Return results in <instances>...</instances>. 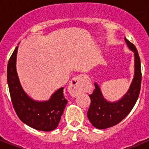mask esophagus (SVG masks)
<instances>
[{"mask_svg": "<svg viewBox=\"0 0 149 149\" xmlns=\"http://www.w3.org/2000/svg\"><path fill=\"white\" fill-rule=\"evenodd\" d=\"M86 79V75L79 74L77 77H74L69 84L68 89L71 94L74 96H77L82 92L84 87V82Z\"/></svg>", "mask_w": 149, "mask_h": 149, "instance_id": "esophagus-1", "label": "esophagus"}]
</instances>
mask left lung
Listing matches in <instances>:
<instances>
[{"mask_svg":"<svg viewBox=\"0 0 149 149\" xmlns=\"http://www.w3.org/2000/svg\"><path fill=\"white\" fill-rule=\"evenodd\" d=\"M129 49L134 53V76L130 88L125 95L116 102L107 101L97 84L93 93L89 95L91 104L87 112L89 120L98 129L113 127L123 120L131 111L139 97L141 87V63L139 54L134 44L125 38Z\"/></svg>","mask_w":149,"mask_h":149,"instance_id":"1","label":"left lung"}]
</instances>
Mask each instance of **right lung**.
Returning <instances> with one entry per match:
<instances>
[{
  "label": "right lung",
  "instance_id": "right-lung-1",
  "mask_svg": "<svg viewBox=\"0 0 149 149\" xmlns=\"http://www.w3.org/2000/svg\"><path fill=\"white\" fill-rule=\"evenodd\" d=\"M18 46L7 65V83L13 107L22 122L38 131H51L57 127L67 100L63 87L56 90L48 101H37L30 98L22 89L16 72Z\"/></svg>",
  "mask_w": 149,
  "mask_h": 149
}]
</instances>
